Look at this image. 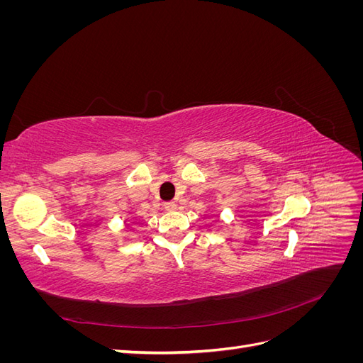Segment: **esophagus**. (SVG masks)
Wrapping results in <instances>:
<instances>
[{
  "instance_id": "obj_1",
  "label": "esophagus",
  "mask_w": 363,
  "mask_h": 363,
  "mask_svg": "<svg viewBox=\"0 0 363 363\" xmlns=\"http://www.w3.org/2000/svg\"><path fill=\"white\" fill-rule=\"evenodd\" d=\"M163 206H164V208H167L168 212H172V211H175V208H177V204H175L174 201H168V203H164Z\"/></svg>"
}]
</instances>
